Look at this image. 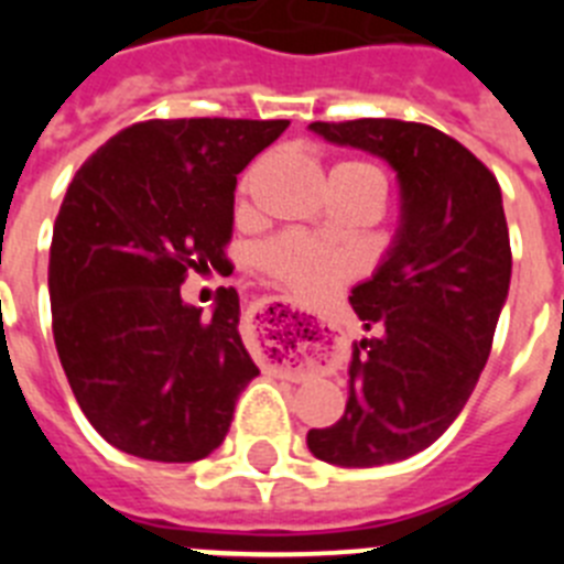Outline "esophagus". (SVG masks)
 Here are the masks:
<instances>
[{
    "label": "esophagus",
    "mask_w": 564,
    "mask_h": 564,
    "mask_svg": "<svg viewBox=\"0 0 564 564\" xmlns=\"http://www.w3.org/2000/svg\"><path fill=\"white\" fill-rule=\"evenodd\" d=\"M265 305H273V307H276V302H271V299H268V302H265Z\"/></svg>",
    "instance_id": "1"
}]
</instances>
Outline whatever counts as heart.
Masks as SVG:
<instances>
[{"mask_svg":"<svg viewBox=\"0 0 564 564\" xmlns=\"http://www.w3.org/2000/svg\"><path fill=\"white\" fill-rule=\"evenodd\" d=\"M336 177H352L372 188L383 200V177L376 166L370 163L347 161L338 163L333 169ZM248 188V177L242 181L239 192ZM259 262L271 273L276 282L291 288L296 296L302 299H325L341 285L344 279L352 273V257L350 253L338 251V248L322 246L316 239L305 237V234H282V237L271 239L262 251H259Z\"/></svg>","mask_w":564,"mask_h":564,"instance_id":"b5f03b06","label":"heart"}]
</instances>
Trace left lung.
Masks as SVG:
<instances>
[{
    "label": "left lung",
    "instance_id": "obj_1",
    "mask_svg": "<svg viewBox=\"0 0 564 564\" xmlns=\"http://www.w3.org/2000/svg\"><path fill=\"white\" fill-rule=\"evenodd\" d=\"M307 129L390 163L401 194L392 246L352 288V311L372 336L352 341L344 415L307 432L318 460L387 466L449 430L486 367L511 285L500 183L426 123L361 118Z\"/></svg>",
    "mask_w": 564,
    "mask_h": 564
}]
</instances>
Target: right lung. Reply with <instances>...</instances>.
Instances as JSON below:
<instances>
[{
  "instance_id": "add662e5",
  "label": "right lung",
  "mask_w": 564,
  "mask_h": 564,
  "mask_svg": "<svg viewBox=\"0 0 564 564\" xmlns=\"http://www.w3.org/2000/svg\"><path fill=\"white\" fill-rule=\"evenodd\" d=\"M288 123H134L69 183L50 246L53 338L78 406L115 449L194 463L226 441L259 376L239 296L220 288L203 316L181 285L192 268L228 265L237 174Z\"/></svg>"
}]
</instances>
